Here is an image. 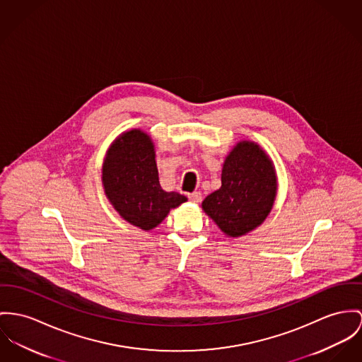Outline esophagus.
I'll list each match as a JSON object with an SVG mask.
<instances>
[{"label":"esophagus","mask_w":362,"mask_h":362,"mask_svg":"<svg viewBox=\"0 0 362 362\" xmlns=\"http://www.w3.org/2000/svg\"><path fill=\"white\" fill-rule=\"evenodd\" d=\"M189 199H190L192 202H194V204H198V202L201 201V193H199V192H194V193L189 194Z\"/></svg>","instance_id":"1"}]
</instances>
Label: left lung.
<instances>
[{
    "label": "left lung",
    "instance_id": "1",
    "mask_svg": "<svg viewBox=\"0 0 362 362\" xmlns=\"http://www.w3.org/2000/svg\"><path fill=\"white\" fill-rule=\"evenodd\" d=\"M277 189L270 156L256 141L241 140L224 158L221 189L206 195L201 206L226 237L238 238L266 221Z\"/></svg>",
    "mask_w": 362,
    "mask_h": 362
}]
</instances>
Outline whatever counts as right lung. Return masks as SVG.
<instances>
[{"label": "right lung", "mask_w": 362, "mask_h": 362, "mask_svg": "<svg viewBox=\"0 0 362 362\" xmlns=\"http://www.w3.org/2000/svg\"><path fill=\"white\" fill-rule=\"evenodd\" d=\"M102 186L118 215L143 231L156 228L170 209L187 201L161 189L154 143L139 128L112 140L102 165Z\"/></svg>", "instance_id": "1"}]
</instances>
